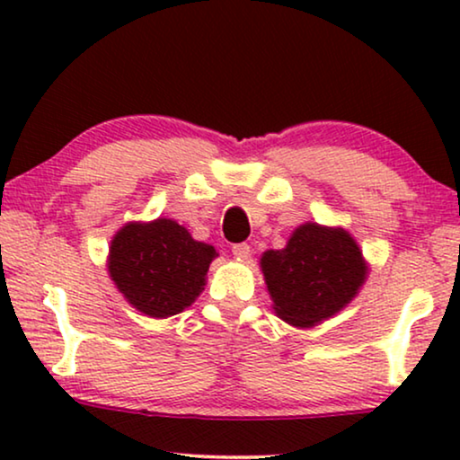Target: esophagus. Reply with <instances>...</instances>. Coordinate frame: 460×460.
Here are the masks:
<instances>
[{
    "mask_svg": "<svg viewBox=\"0 0 460 460\" xmlns=\"http://www.w3.org/2000/svg\"><path fill=\"white\" fill-rule=\"evenodd\" d=\"M232 255H234L236 260H249V257H251V247H249L247 243L232 244Z\"/></svg>",
    "mask_w": 460,
    "mask_h": 460,
    "instance_id": "1",
    "label": "esophagus"
}]
</instances>
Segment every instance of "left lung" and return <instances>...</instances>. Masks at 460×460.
<instances>
[{
  "instance_id": "left-lung-1",
  "label": "left lung",
  "mask_w": 460,
  "mask_h": 460,
  "mask_svg": "<svg viewBox=\"0 0 460 460\" xmlns=\"http://www.w3.org/2000/svg\"><path fill=\"white\" fill-rule=\"evenodd\" d=\"M260 263L276 316L301 329L341 312L368 274L348 230L312 222L299 226L285 249L266 251Z\"/></svg>"
}]
</instances>
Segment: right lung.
I'll return each mask as SVG.
<instances>
[{"label":"right lung","mask_w":460,"mask_h":460,"mask_svg":"<svg viewBox=\"0 0 460 460\" xmlns=\"http://www.w3.org/2000/svg\"><path fill=\"white\" fill-rule=\"evenodd\" d=\"M217 251L194 241L167 217L129 222L112 236L109 274L123 297L150 318H167L192 305Z\"/></svg>","instance_id":"right-lung-1"}]
</instances>
